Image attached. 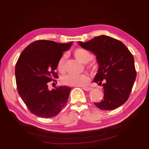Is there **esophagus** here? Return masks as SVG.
Returning a JSON list of instances; mask_svg holds the SVG:
<instances>
[{"instance_id": "34e87169", "label": "esophagus", "mask_w": 149, "mask_h": 149, "mask_svg": "<svg viewBox=\"0 0 149 149\" xmlns=\"http://www.w3.org/2000/svg\"><path fill=\"white\" fill-rule=\"evenodd\" d=\"M83 89H84V90L86 91H91L92 89V88L89 87H83Z\"/></svg>"}]
</instances>
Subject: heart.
Returning a JSON list of instances; mask_svg holds the SVG:
<instances>
[{
  "label": "heart",
  "mask_w": 149,
  "mask_h": 149,
  "mask_svg": "<svg viewBox=\"0 0 149 149\" xmlns=\"http://www.w3.org/2000/svg\"><path fill=\"white\" fill-rule=\"evenodd\" d=\"M74 54L76 58L81 62L86 63L90 62L93 58V54L89 50L84 49V48H78L74 51ZM65 55L63 54L60 58L57 63V70L60 73L65 72ZM63 84L71 85V86L81 87L86 85L89 81V77L85 74L81 75H73L68 74L63 76L61 79Z\"/></svg>",
  "instance_id": "b5f03b06"
}]
</instances>
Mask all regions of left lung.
I'll return each mask as SVG.
<instances>
[{
	"label": "left lung",
	"instance_id": "left-lung-1",
	"mask_svg": "<svg viewBox=\"0 0 149 149\" xmlns=\"http://www.w3.org/2000/svg\"><path fill=\"white\" fill-rule=\"evenodd\" d=\"M81 47L95 54L99 64L94 82L103 86L104 98L94 104L104 110H112L127 101L136 79L134 58L120 41L107 36L95 37Z\"/></svg>",
	"mask_w": 149,
	"mask_h": 149
}]
</instances>
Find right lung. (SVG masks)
<instances>
[{
  "label": "right lung",
  "mask_w": 149,
  "mask_h": 149,
  "mask_svg": "<svg viewBox=\"0 0 149 149\" xmlns=\"http://www.w3.org/2000/svg\"><path fill=\"white\" fill-rule=\"evenodd\" d=\"M72 45V42L64 44L39 40L29 45L20 54L15 67L17 89L32 114L52 118L66 104L71 88L60 86L50 91L48 84L58 78L55 72L58 61Z\"/></svg>",
  "instance_id": "obj_1"
}]
</instances>
